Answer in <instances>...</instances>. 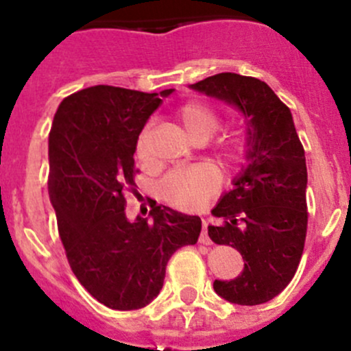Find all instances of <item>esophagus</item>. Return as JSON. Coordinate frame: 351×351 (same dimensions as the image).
Returning a JSON list of instances; mask_svg holds the SVG:
<instances>
[{"instance_id": "esophagus-1", "label": "esophagus", "mask_w": 351, "mask_h": 351, "mask_svg": "<svg viewBox=\"0 0 351 351\" xmlns=\"http://www.w3.org/2000/svg\"><path fill=\"white\" fill-rule=\"evenodd\" d=\"M208 221L206 219H203V232H202V237H199V241H202V243H211V240H210V237H208Z\"/></svg>"}]
</instances>
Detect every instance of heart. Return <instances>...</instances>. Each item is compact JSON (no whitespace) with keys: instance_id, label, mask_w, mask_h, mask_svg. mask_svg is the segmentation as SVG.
I'll use <instances>...</instances> for the list:
<instances>
[{"instance_id":"heart-1","label":"heart","mask_w":351,"mask_h":351,"mask_svg":"<svg viewBox=\"0 0 351 351\" xmlns=\"http://www.w3.org/2000/svg\"><path fill=\"white\" fill-rule=\"evenodd\" d=\"M180 126L184 136L190 141H205L213 136L218 130L219 119L208 105L191 101L183 105L176 113ZM148 136L149 126H145L136 140V158L141 163L148 160ZM240 140H230L219 149V161L228 167L240 155ZM218 175L215 169L208 167H191L175 169L168 173L160 184V195L169 205L182 208V210H196L217 191Z\"/></svg>"}]
</instances>
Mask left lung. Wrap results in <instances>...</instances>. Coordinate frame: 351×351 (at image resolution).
Wrapping results in <instances>:
<instances>
[{"label": "left lung", "mask_w": 351, "mask_h": 351, "mask_svg": "<svg viewBox=\"0 0 351 351\" xmlns=\"http://www.w3.org/2000/svg\"><path fill=\"white\" fill-rule=\"evenodd\" d=\"M191 90L237 108L245 118V160L211 210L221 225L208 226L218 245L241 253L243 271L215 280V291L234 305H260L293 278L306 237V160L290 108L261 80L219 73Z\"/></svg>", "instance_id": "left-lung-1"}]
</instances>
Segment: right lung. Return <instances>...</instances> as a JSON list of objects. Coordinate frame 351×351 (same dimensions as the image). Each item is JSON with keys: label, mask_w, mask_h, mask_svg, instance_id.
<instances>
[{"label": "right lung", "mask_w": 351, "mask_h": 351, "mask_svg": "<svg viewBox=\"0 0 351 351\" xmlns=\"http://www.w3.org/2000/svg\"><path fill=\"white\" fill-rule=\"evenodd\" d=\"M117 86L86 88L58 106L48 141V193L73 273L111 310H138L163 288L169 256L195 245L202 219L168 206L128 219L138 134L163 98Z\"/></svg>", "instance_id": "1"}]
</instances>
